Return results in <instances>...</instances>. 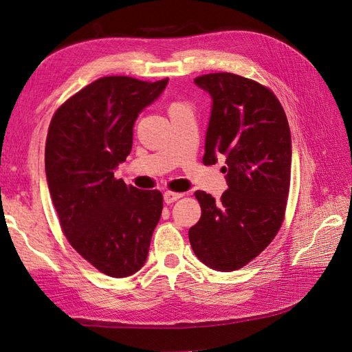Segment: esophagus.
Instances as JSON below:
<instances>
[{"mask_svg": "<svg viewBox=\"0 0 352 352\" xmlns=\"http://www.w3.org/2000/svg\"><path fill=\"white\" fill-rule=\"evenodd\" d=\"M182 197H184V193L173 192V190H166V192H164V202H166V204H172V202L180 199Z\"/></svg>", "mask_w": 352, "mask_h": 352, "instance_id": "obj_1", "label": "esophagus"}]
</instances>
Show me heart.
Instances as JSON below:
<instances>
[{
  "mask_svg": "<svg viewBox=\"0 0 352 352\" xmlns=\"http://www.w3.org/2000/svg\"><path fill=\"white\" fill-rule=\"evenodd\" d=\"M173 104H180V103H173Z\"/></svg>",
  "mask_w": 352,
  "mask_h": 352,
  "instance_id": "1",
  "label": "heart"
}]
</instances>
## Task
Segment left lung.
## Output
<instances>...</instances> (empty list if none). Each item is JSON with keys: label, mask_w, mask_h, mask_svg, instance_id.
<instances>
[{"label": "left lung", "mask_w": 352, "mask_h": 352, "mask_svg": "<svg viewBox=\"0 0 352 352\" xmlns=\"http://www.w3.org/2000/svg\"><path fill=\"white\" fill-rule=\"evenodd\" d=\"M212 98L202 163L226 157L228 189L215 201L195 192L199 221L189 228L198 259L211 270L243 268L281 228L292 179V134L272 90L232 72L195 78Z\"/></svg>", "instance_id": "1"}]
</instances>
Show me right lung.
<instances>
[{
  "label": "right lung",
  "mask_w": 352,
  "mask_h": 352,
  "mask_svg": "<svg viewBox=\"0 0 352 352\" xmlns=\"http://www.w3.org/2000/svg\"><path fill=\"white\" fill-rule=\"evenodd\" d=\"M167 81L102 77L60 104L47 129L45 170L60 228L77 253L109 276L142 268L160 220L162 192L128 186L113 170L131 153L138 113Z\"/></svg>",
  "instance_id": "right-lung-1"
}]
</instances>
